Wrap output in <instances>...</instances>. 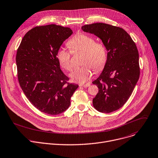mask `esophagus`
I'll return each instance as SVG.
<instances>
[{"label": "esophagus", "mask_w": 158, "mask_h": 158, "mask_svg": "<svg viewBox=\"0 0 158 158\" xmlns=\"http://www.w3.org/2000/svg\"><path fill=\"white\" fill-rule=\"evenodd\" d=\"M91 84L90 83H87V84H79L80 87H84V88H88L89 86H90Z\"/></svg>", "instance_id": "esophagus-1"}]
</instances>
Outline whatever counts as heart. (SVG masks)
<instances>
[{
	"instance_id": "obj_1",
	"label": "heart",
	"mask_w": 158,
	"mask_h": 158,
	"mask_svg": "<svg viewBox=\"0 0 158 158\" xmlns=\"http://www.w3.org/2000/svg\"><path fill=\"white\" fill-rule=\"evenodd\" d=\"M67 45L72 51L84 52L82 67L75 68L70 73L72 81L79 83L86 82L92 76V67L95 71L102 70L107 59L106 50L101 43L95 41L94 38L81 33L74 36L68 42ZM57 60L62 67L70 70L73 67L71 62V53L64 48L59 49L56 54Z\"/></svg>"
}]
</instances>
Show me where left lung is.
I'll return each mask as SVG.
<instances>
[{"label":"left lung","instance_id":"left-lung-1","mask_svg":"<svg viewBox=\"0 0 158 158\" xmlns=\"http://www.w3.org/2000/svg\"><path fill=\"white\" fill-rule=\"evenodd\" d=\"M82 30L98 37L108 52L102 73L93 82L99 89L93 106L102 113L116 111L130 98L139 78L135 44L122 28L105 23L84 25Z\"/></svg>","mask_w":158,"mask_h":158}]
</instances>
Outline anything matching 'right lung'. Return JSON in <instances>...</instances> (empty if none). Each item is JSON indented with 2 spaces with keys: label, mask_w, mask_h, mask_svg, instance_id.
I'll use <instances>...</instances> for the list:
<instances>
[{
  "label": "right lung",
  "mask_w": 158,
  "mask_h": 158,
  "mask_svg": "<svg viewBox=\"0 0 158 158\" xmlns=\"http://www.w3.org/2000/svg\"><path fill=\"white\" fill-rule=\"evenodd\" d=\"M73 30L55 24L35 27L24 36L16 54L20 86L31 103L40 111L56 115L70 105L79 85L68 82L56 54Z\"/></svg>",
  "instance_id": "obj_1"
}]
</instances>
